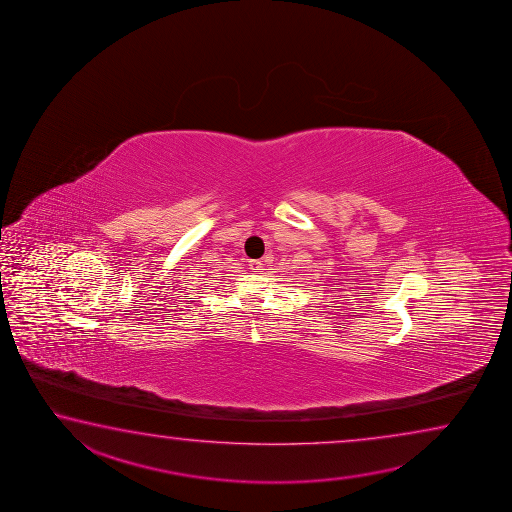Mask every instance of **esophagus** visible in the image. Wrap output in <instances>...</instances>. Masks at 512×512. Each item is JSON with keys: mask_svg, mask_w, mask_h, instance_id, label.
<instances>
[{"mask_svg": "<svg viewBox=\"0 0 512 512\" xmlns=\"http://www.w3.org/2000/svg\"><path fill=\"white\" fill-rule=\"evenodd\" d=\"M249 269H251L252 272H261V270H263V263H261L260 260H251L249 261Z\"/></svg>", "mask_w": 512, "mask_h": 512, "instance_id": "1", "label": "esophagus"}]
</instances>
